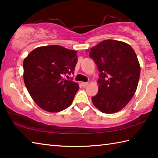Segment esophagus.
Segmentation results:
<instances>
[{"mask_svg": "<svg viewBox=\"0 0 158 158\" xmlns=\"http://www.w3.org/2000/svg\"><path fill=\"white\" fill-rule=\"evenodd\" d=\"M81 84H82L83 86H86V85L89 84V83H88V82H82Z\"/></svg>", "mask_w": 158, "mask_h": 158, "instance_id": "34e87169", "label": "esophagus"}]
</instances>
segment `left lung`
Here are the masks:
<instances>
[{"label": "left lung", "instance_id": "8db88e82", "mask_svg": "<svg viewBox=\"0 0 158 158\" xmlns=\"http://www.w3.org/2000/svg\"><path fill=\"white\" fill-rule=\"evenodd\" d=\"M89 56L100 72L93 105L105 114L119 111L135 95L139 79L141 69L135 51L125 42L106 40L90 49Z\"/></svg>", "mask_w": 158, "mask_h": 158}]
</instances>
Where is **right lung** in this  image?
I'll return each instance as SVG.
<instances>
[{
  "mask_svg": "<svg viewBox=\"0 0 158 158\" xmlns=\"http://www.w3.org/2000/svg\"><path fill=\"white\" fill-rule=\"evenodd\" d=\"M77 59V52L59 45L37 47L25 58L24 84L41 109L59 112L70 106L79 87L63 76L74 74Z\"/></svg>",
  "mask_w": 158,
  "mask_h": 158,
  "instance_id": "obj_1",
  "label": "right lung"
}]
</instances>
